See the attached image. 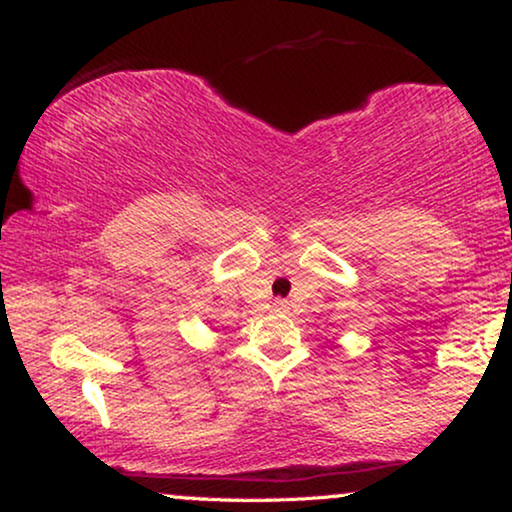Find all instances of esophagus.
<instances>
[{
	"label": "esophagus",
	"instance_id": "obj_1",
	"mask_svg": "<svg viewBox=\"0 0 512 512\" xmlns=\"http://www.w3.org/2000/svg\"><path fill=\"white\" fill-rule=\"evenodd\" d=\"M272 307H275V312H289L291 310L286 300H275V303H272Z\"/></svg>",
	"mask_w": 512,
	"mask_h": 512
}]
</instances>
